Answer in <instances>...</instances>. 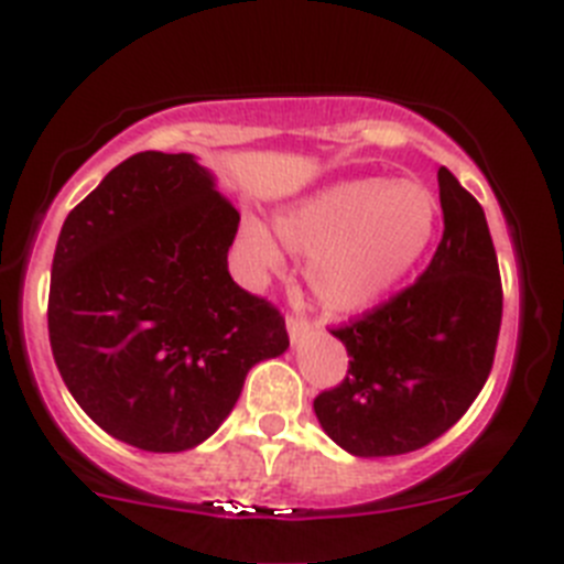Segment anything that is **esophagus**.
<instances>
[{"mask_svg":"<svg viewBox=\"0 0 564 564\" xmlns=\"http://www.w3.org/2000/svg\"><path fill=\"white\" fill-rule=\"evenodd\" d=\"M310 329V321L303 315H286V332H289V340L297 343L303 337V332Z\"/></svg>","mask_w":564,"mask_h":564,"instance_id":"esophagus-1","label":"esophagus"}]
</instances>
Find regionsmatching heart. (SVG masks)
Returning a JSON list of instances; mask_svg holds the SVG:
<instances>
[{"label": "heart", "mask_w": 564, "mask_h": 564, "mask_svg": "<svg viewBox=\"0 0 564 564\" xmlns=\"http://www.w3.org/2000/svg\"><path fill=\"white\" fill-rule=\"evenodd\" d=\"M440 204L417 181L383 175L337 181L275 215V232L295 254H310L306 281L332 312L375 306L417 267L437 235ZM241 247L258 278L283 267L267 227L243 221Z\"/></svg>", "instance_id": "heart-1"}]
</instances>
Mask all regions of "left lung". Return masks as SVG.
<instances>
[{
    "label": "left lung",
    "mask_w": 564,
    "mask_h": 564,
    "mask_svg": "<svg viewBox=\"0 0 564 564\" xmlns=\"http://www.w3.org/2000/svg\"><path fill=\"white\" fill-rule=\"evenodd\" d=\"M443 238L417 281L332 329L349 351L321 391L323 431L355 457H398L443 437L486 386L502 323V283L486 213L440 166Z\"/></svg>",
    "instance_id": "left-lung-1"
}]
</instances>
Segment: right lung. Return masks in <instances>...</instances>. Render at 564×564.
<instances>
[{"instance_id":"add662e5","label":"right lung","mask_w":564,"mask_h":564,"mask_svg":"<svg viewBox=\"0 0 564 564\" xmlns=\"http://www.w3.org/2000/svg\"><path fill=\"white\" fill-rule=\"evenodd\" d=\"M241 215L189 153H135L62 224L51 269L53 360L87 417L141 452L215 434L247 371L289 349L269 301L232 281Z\"/></svg>"}]
</instances>
